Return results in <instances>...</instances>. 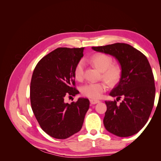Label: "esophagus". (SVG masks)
Returning <instances> with one entry per match:
<instances>
[{"mask_svg":"<svg viewBox=\"0 0 161 161\" xmlns=\"http://www.w3.org/2000/svg\"><path fill=\"white\" fill-rule=\"evenodd\" d=\"M99 100H95V99H90V103L92 105L96 104L97 103H99Z\"/></svg>","mask_w":161,"mask_h":161,"instance_id":"esophagus-1","label":"esophagus"}]
</instances>
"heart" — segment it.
I'll use <instances>...</instances> for the list:
<instances>
[{
	"label": "heart",
	"mask_w": 161,
	"mask_h": 161,
	"mask_svg": "<svg viewBox=\"0 0 161 161\" xmlns=\"http://www.w3.org/2000/svg\"><path fill=\"white\" fill-rule=\"evenodd\" d=\"M90 62L97 69L102 72V77L111 86L118 84L122 77V69L119 64H112L113 58L103 53H97L90 58ZM74 76L76 80L84 78V62L80 60L74 69ZM108 89L105 82H89L81 87L82 94L91 99H97Z\"/></svg>",
	"instance_id": "obj_1"
}]
</instances>
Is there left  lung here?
Instances as JSON below:
<instances>
[{
  "instance_id": "left-lung-1",
  "label": "left lung",
  "mask_w": 161,
  "mask_h": 161,
  "mask_svg": "<svg viewBox=\"0 0 161 161\" xmlns=\"http://www.w3.org/2000/svg\"><path fill=\"white\" fill-rule=\"evenodd\" d=\"M92 48L114 56L122 69L120 82L110 92L111 96L117 97L116 100L105 101V129L119 137L138 133L149 119L155 98L154 75L147 58L124 43ZM121 98L123 101L117 104Z\"/></svg>"
}]
</instances>
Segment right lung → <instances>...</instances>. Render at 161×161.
<instances>
[{"label":"right lung","mask_w":161,"mask_h":161,"mask_svg":"<svg viewBox=\"0 0 161 161\" xmlns=\"http://www.w3.org/2000/svg\"><path fill=\"white\" fill-rule=\"evenodd\" d=\"M84 47H58L43 57L33 70L30 101L42 129L57 139H66L82 128L89 108L88 99L79 98L70 104L66 96L79 93L74 69L83 56Z\"/></svg>","instance_id":"obj_1"}]
</instances>
